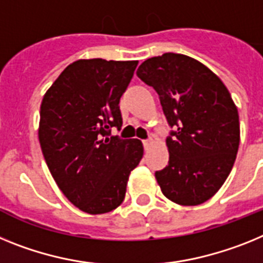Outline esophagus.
I'll list each match as a JSON object with an SVG mask.
<instances>
[{
	"mask_svg": "<svg viewBox=\"0 0 263 263\" xmlns=\"http://www.w3.org/2000/svg\"><path fill=\"white\" fill-rule=\"evenodd\" d=\"M154 144V140H152V139H148V140H144L143 141V145H144V148H145V151H148L151 148V145Z\"/></svg>",
	"mask_w": 263,
	"mask_h": 263,
	"instance_id": "1",
	"label": "esophagus"
}]
</instances>
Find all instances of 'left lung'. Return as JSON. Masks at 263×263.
Returning <instances> with one entry per match:
<instances>
[{
	"instance_id": "left-lung-1",
	"label": "left lung",
	"mask_w": 263,
	"mask_h": 263,
	"mask_svg": "<svg viewBox=\"0 0 263 263\" xmlns=\"http://www.w3.org/2000/svg\"><path fill=\"white\" fill-rule=\"evenodd\" d=\"M138 77L159 93L168 124V165L155 173L163 195L200 205L228 179L239 145V118L227 86L184 54L165 52L139 66Z\"/></svg>"
}]
</instances>
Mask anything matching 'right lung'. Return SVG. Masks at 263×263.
<instances>
[{"mask_svg": "<svg viewBox=\"0 0 263 263\" xmlns=\"http://www.w3.org/2000/svg\"><path fill=\"white\" fill-rule=\"evenodd\" d=\"M138 61L79 59L61 72L41 104L38 138L49 171L67 200L88 214L114 211L140 163L138 139L109 136L122 128L119 102Z\"/></svg>", "mask_w": 263, "mask_h": 263, "instance_id": "right-lung-1", "label": "right lung"}]
</instances>
